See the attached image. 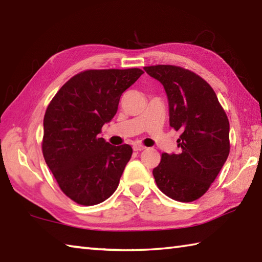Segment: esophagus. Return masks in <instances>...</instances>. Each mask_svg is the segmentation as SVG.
Returning a JSON list of instances; mask_svg holds the SVG:
<instances>
[{
    "instance_id": "obj_1",
    "label": "esophagus",
    "mask_w": 262,
    "mask_h": 262,
    "mask_svg": "<svg viewBox=\"0 0 262 262\" xmlns=\"http://www.w3.org/2000/svg\"><path fill=\"white\" fill-rule=\"evenodd\" d=\"M144 149H145V146L142 145V144H134V146H133V150L137 151V152L144 150Z\"/></svg>"
}]
</instances>
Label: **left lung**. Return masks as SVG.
Segmentation results:
<instances>
[{"label": "left lung", "instance_id": "left-lung-1", "mask_svg": "<svg viewBox=\"0 0 262 262\" xmlns=\"http://www.w3.org/2000/svg\"><path fill=\"white\" fill-rule=\"evenodd\" d=\"M164 85L169 125L181 130L177 154H163L154 168L158 188L178 202H193L205 193L229 155V121L205 80L173 65L146 66Z\"/></svg>", "mask_w": 262, "mask_h": 262}]
</instances>
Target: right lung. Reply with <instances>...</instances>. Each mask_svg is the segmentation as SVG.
<instances>
[{"label": "right lung", "mask_w": 262, "mask_h": 262, "mask_svg": "<svg viewBox=\"0 0 262 262\" xmlns=\"http://www.w3.org/2000/svg\"><path fill=\"white\" fill-rule=\"evenodd\" d=\"M144 72L140 69L88 70L71 78L47 107L42 152L66 196L96 205L118 188L133 149L99 137L118 111L122 93Z\"/></svg>", "instance_id": "add662e5"}]
</instances>
